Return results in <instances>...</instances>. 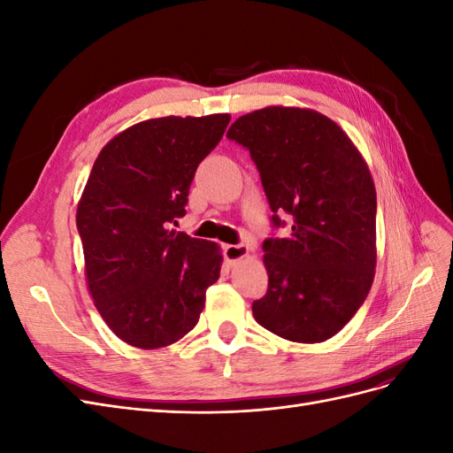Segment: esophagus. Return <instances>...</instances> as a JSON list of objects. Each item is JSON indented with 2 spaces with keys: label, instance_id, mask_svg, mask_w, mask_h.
<instances>
[{
  "label": "esophagus",
  "instance_id": "1",
  "mask_svg": "<svg viewBox=\"0 0 453 453\" xmlns=\"http://www.w3.org/2000/svg\"><path fill=\"white\" fill-rule=\"evenodd\" d=\"M223 255H225L228 265H236L238 260H242L243 257L250 255V248H248V245H242V243H238V245H225Z\"/></svg>",
  "mask_w": 453,
  "mask_h": 453
}]
</instances>
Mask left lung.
Wrapping results in <instances>:
<instances>
[{
	"label": "left lung",
	"instance_id": "obj_1",
	"mask_svg": "<svg viewBox=\"0 0 453 453\" xmlns=\"http://www.w3.org/2000/svg\"><path fill=\"white\" fill-rule=\"evenodd\" d=\"M226 138L250 150L272 226L263 243L268 291L253 303L258 325L291 342L334 336L361 308L376 268V188L366 162L336 122L272 105L240 117Z\"/></svg>",
	"mask_w": 453,
	"mask_h": 453
}]
</instances>
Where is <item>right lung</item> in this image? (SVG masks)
<instances>
[{
	"label": "right lung",
	"mask_w": 453,
	"mask_h": 453,
	"mask_svg": "<svg viewBox=\"0 0 453 453\" xmlns=\"http://www.w3.org/2000/svg\"><path fill=\"white\" fill-rule=\"evenodd\" d=\"M228 122L226 113L143 120L94 162L77 205L88 291L107 326L134 348H164L193 331L221 273L217 243L168 226L185 215L198 164Z\"/></svg>",
	"instance_id": "add662e5"
}]
</instances>
